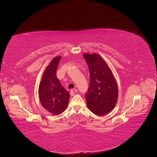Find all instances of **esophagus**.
I'll return each instance as SVG.
<instances>
[{
  "label": "esophagus",
  "instance_id": "1",
  "mask_svg": "<svg viewBox=\"0 0 157 157\" xmlns=\"http://www.w3.org/2000/svg\"><path fill=\"white\" fill-rule=\"evenodd\" d=\"M75 92H76V89H71L70 93V95H71V96H74Z\"/></svg>",
  "mask_w": 157,
  "mask_h": 157
}]
</instances>
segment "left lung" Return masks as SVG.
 <instances>
[{
	"label": "left lung",
	"instance_id": "8db88e82",
	"mask_svg": "<svg viewBox=\"0 0 157 157\" xmlns=\"http://www.w3.org/2000/svg\"><path fill=\"white\" fill-rule=\"evenodd\" d=\"M90 71V82L86 94L89 110L98 116L105 115L116 106L118 87L114 77L106 62L98 54H84Z\"/></svg>",
	"mask_w": 157,
	"mask_h": 157
}]
</instances>
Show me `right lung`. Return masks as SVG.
I'll use <instances>...</instances> for the list:
<instances>
[{
	"instance_id": "right-lung-1",
	"label": "right lung",
	"mask_w": 157,
	"mask_h": 157,
	"mask_svg": "<svg viewBox=\"0 0 157 157\" xmlns=\"http://www.w3.org/2000/svg\"><path fill=\"white\" fill-rule=\"evenodd\" d=\"M60 57H55L43 73L38 94L41 105L49 113L59 115L67 107L70 94L57 78L56 71Z\"/></svg>"
}]
</instances>
